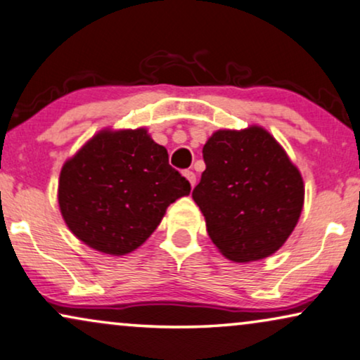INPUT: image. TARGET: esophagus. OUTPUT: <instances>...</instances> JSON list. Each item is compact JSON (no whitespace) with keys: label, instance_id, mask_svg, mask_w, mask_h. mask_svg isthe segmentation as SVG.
<instances>
[{"label":"esophagus","instance_id":"1","mask_svg":"<svg viewBox=\"0 0 360 360\" xmlns=\"http://www.w3.org/2000/svg\"><path fill=\"white\" fill-rule=\"evenodd\" d=\"M184 176H186V179L189 181V184H191V188H194L195 186V174L193 171H184Z\"/></svg>","mask_w":360,"mask_h":360}]
</instances>
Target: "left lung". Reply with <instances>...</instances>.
<instances>
[{"label":"left lung","instance_id":"obj_1","mask_svg":"<svg viewBox=\"0 0 360 360\" xmlns=\"http://www.w3.org/2000/svg\"><path fill=\"white\" fill-rule=\"evenodd\" d=\"M206 171L193 199L207 234L233 262L261 261L284 245L304 207V181L262 126L219 129L202 148Z\"/></svg>","mask_w":360,"mask_h":360}]
</instances>
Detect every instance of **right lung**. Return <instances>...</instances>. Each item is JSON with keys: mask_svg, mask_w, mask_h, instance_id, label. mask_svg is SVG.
<instances>
[{"mask_svg": "<svg viewBox=\"0 0 360 360\" xmlns=\"http://www.w3.org/2000/svg\"><path fill=\"white\" fill-rule=\"evenodd\" d=\"M191 184L146 127L101 129L63 165L58 204L72 234L109 256L133 252Z\"/></svg>", "mask_w": 360, "mask_h": 360, "instance_id": "right-lung-1", "label": "right lung"}]
</instances>
